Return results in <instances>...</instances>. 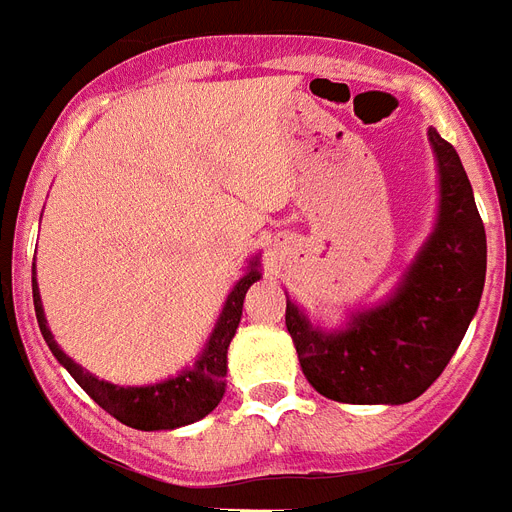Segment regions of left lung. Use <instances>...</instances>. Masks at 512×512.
<instances>
[{
    "label": "left lung",
    "mask_w": 512,
    "mask_h": 512,
    "mask_svg": "<svg viewBox=\"0 0 512 512\" xmlns=\"http://www.w3.org/2000/svg\"><path fill=\"white\" fill-rule=\"evenodd\" d=\"M439 219L386 304L322 333L293 301L285 325L306 380L343 404H404L439 378L463 341L486 280V232L460 155L436 129Z\"/></svg>",
    "instance_id": "obj_1"
}]
</instances>
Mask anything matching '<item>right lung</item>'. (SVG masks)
Returning <instances> with one entry per match:
<instances>
[{
	"instance_id": "right-lung-1",
	"label": "right lung",
	"mask_w": 512,
	"mask_h": 512,
	"mask_svg": "<svg viewBox=\"0 0 512 512\" xmlns=\"http://www.w3.org/2000/svg\"><path fill=\"white\" fill-rule=\"evenodd\" d=\"M259 259L251 261V267L240 280L235 282V288L224 301V309L219 314V320L214 325V333L208 338L206 349L198 357V362L190 370L179 372L177 378L161 380L153 386H113L108 380L94 378L92 372H87L81 365H76L63 349L57 346L52 333L47 327V317L42 309V296L34 282V309L36 320H39V330H42L44 341H47L49 351L55 354V359L65 370L71 372L73 380L79 383L94 402L100 404L102 410L121 420L129 428L137 431H171L179 425H190L195 420L206 418L208 412L214 410L216 404L222 402L224 396V375H227V349L230 341L235 338V330L243 317V298L248 293L253 282L259 280Z\"/></svg>"
}]
</instances>
